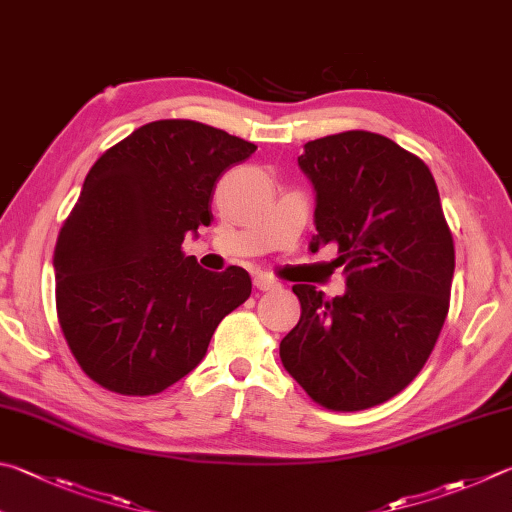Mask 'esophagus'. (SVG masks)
I'll list each match as a JSON object with an SVG mask.
<instances>
[{
	"label": "esophagus",
	"instance_id": "esophagus-1",
	"mask_svg": "<svg viewBox=\"0 0 512 512\" xmlns=\"http://www.w3.org/2000/svg\"><path fill=\"white\" fill-rule=\"evenodd\" d=\"M253 284L257 291H275V288H280V284H277L273 277H268V275H255Z\"/></svg>",
	"mask_w": 512,
	"mask_h": 512
}]
</instances>
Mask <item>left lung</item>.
<instances>
[{"instance_id": "obj_1", "label": "left lung", "mask_w": 512, "mask_h": 512, "mask_svg": "<svg viewBox=\"0 0 512 512\" xmlns=\"http://www.w3.org/2000/svg\"><path fill=\"white\" fill-rule=\"evenodd\" d=\"M318 192L309 250L338 248L347 293L295 284L302 318L280 358L313 403L358 412L389 401L430 358L450 309L454 239L434 176L389 138L351 129L297 159Z\"/></svg>"}]
</instances>
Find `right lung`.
<instances>
[{
  "label": "right lung",
  "mask_w": 512,
  "mask_h": 512,
  "mask_svg": "<svg viewBox=\"0 0 512 512\" xmlns=\"http://www.w3.org/2000/svg\"><path fill=\"white\" fill-rule=\"evenodd\" d=\"M257 145L197 120L138 127L91 167L55 244V309L85 374L123 396H154L206 356L253 282L185 257L210 226L219 176Z\"/></svg>",
  "instance_id": "right-lung-1"
}]
</instances>
